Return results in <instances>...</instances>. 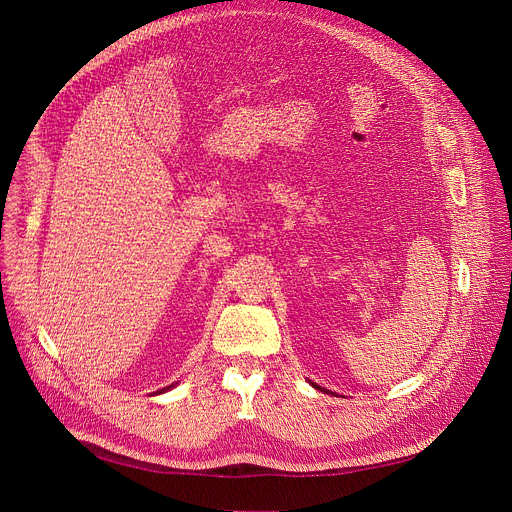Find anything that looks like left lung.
Returning a JSON list of instances; mask_svg holds the SVG:
<instances>
[{"instance_id":"obj_1","label":"left lung","mask_w":512,"mask_h":512,"mask_svg":"<svg viewBox=\"0 0 512 512\" xmlns=\"http://www.w3.org/2000/svg\"><path fill=\"white\" fill-rule=\"evenodd\" d=\"M311 384H313V382H311ZM313 386H315V384H313ZM315 388H317V390H321V388H319V386H315Z\"/></svg>"}]
</instances>
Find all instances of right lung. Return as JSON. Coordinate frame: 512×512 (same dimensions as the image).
I'll return each mask as SVG.
<instances>
[{"label": "right lung", "mask_w": 512, "mask_h": 512, "mask_svg": "<svg viewBox=\"0 0 512 512\" xmlns=\"http://www.w3.org/2000/svg\"><path fill=\"white\" fill-rule=\"evenodd\" d=\"M170 388H172V386H168V388H164V390H170ZM164 390H161V392H164Z\"/></svg>", "instance_id": "add662e5"}]
</instances>
